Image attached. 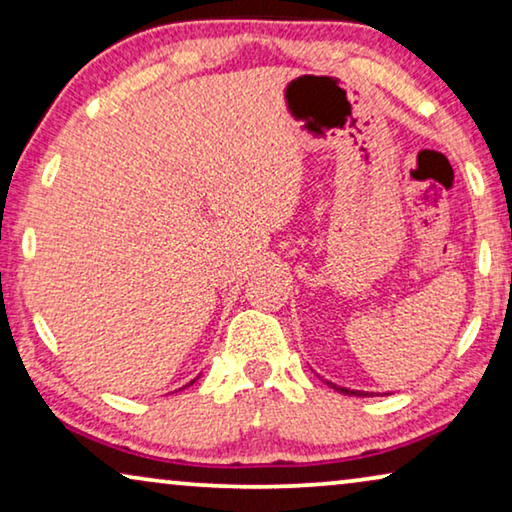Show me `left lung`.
I'll return each instance as SVG.
<instances>
[{
    "mask_svg": "<svg viewBox=\"0 0 512 512\" xmlns=\"http://www.w3.org/2000/svg\"><path fill=\"white\" fill-rule=\"evenodd\" d=\"M328 387L331 389H335V391H340V394H347V396H368V391H354V389H347V387H338V384H333V382H326Z\"/></svg>",
    "mask_w": 512,
    "mask_h": 512,
    "instance_id": "1",
    "label": "left lung"
}]
</instances>
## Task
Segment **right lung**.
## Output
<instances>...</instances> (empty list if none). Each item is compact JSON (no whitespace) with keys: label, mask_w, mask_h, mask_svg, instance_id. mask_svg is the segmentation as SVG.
Segmentation results:
<instances>
[{"label":"right lung","mask_w":512,"mask_h":512,"mask_svg":"<svg viewBox=\"0 0 512 512\" xmlns=\"http://www.w3.org/2000/svg\"><path fill=\"white\" fill-rule=\"evenodd\" d=\"M193 382H195V380H193ZM193 382H191V384H193ZM186 387H188V384H186Z\"/></svg>","instance_id":"1"}]
</instances>
